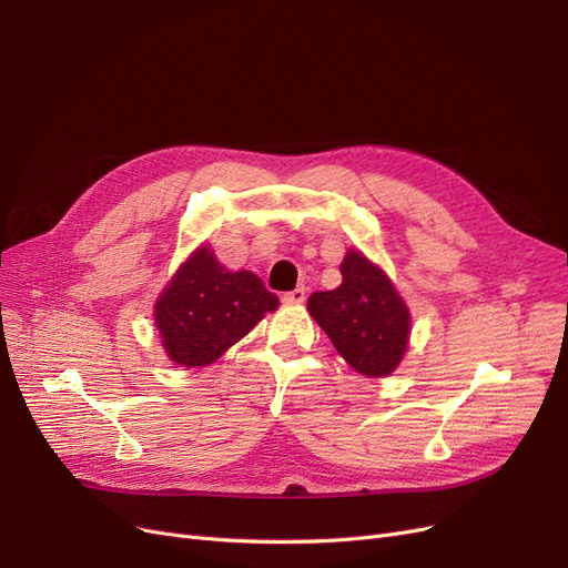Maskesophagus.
I'll use <instances>...</instances> for the list:
<instances>
[{
	"instance_id": "34e87169",
	"label": "esophagus",
	"mask_w": 568,
	"mask_h": 568,
	"mask_svg": "<svg viewBox=\"0 0 568 568\" xmlns=\"http://www.w3.org/2000/svg\"><path fill=\"white\" fill-rule=\"evenodd\" d=\"M283 304H304L306 302V287H294L292 292L283 294Z\"/></svg>"
}]
</instances>
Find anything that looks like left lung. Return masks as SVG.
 <instances>
[{
    "label": "left lung",
    "instance_id": "8db88e82",
    "mask_svg": "<svg viewBox=\"0 0 568 568\" xmlns=\"http://www.w3.org/2000/svg\"><path fill=\"white\" fill-rule=\"evenodd\" d=\"M341 276L336 290L311 294L308 313L357 374L385 378L406 355L410 311L385 271L355 248L345 253Z\"/></svg>",
    "mask_w": 568,
    "mask_h": 568
}]
</instances>
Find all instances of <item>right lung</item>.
Instances as JSON below:
<instances>
[{
	"label": "right lung",
	"instance_id": "1",
	"mask_svg": "<svg viewBox=\"0 0 568 568\" xmlns=\"http://www.w3.org/2000/svg\"><path fill=\"white\" fill-rule=\"evenodd\" d=\"M278 308L253 271H230L209 243L196 245L155 302V327L171 362L209 366Z\"/></svg>",
	"mask_w": 568,
	"mask_h": 568
}]
</instances>
